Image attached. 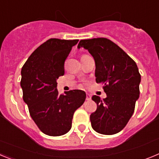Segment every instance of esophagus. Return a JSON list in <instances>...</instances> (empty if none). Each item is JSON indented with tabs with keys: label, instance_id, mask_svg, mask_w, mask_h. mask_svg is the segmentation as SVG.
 Here are the masks:
<instances>
[{
	"label": "esophagus",
	"instance_id": "obj_1",
	"mask_svg": "<svg viewBox=\"0 0 159 159\" xmlns=\"http://www.w3.org/2000/svg\"><path fill=\"white\" fill-rule=\"evenodd\" d=\"M91 99H92V97H91V95H90L89 94H87L86 100H91Z\"/></svg>",
	"mask_w": 159,
	"mask_h": 159
}]
</instances>
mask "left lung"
I'll return each mask as SVG.
<instances>
[{"instance_id": "8db88e82", "label": "left lung", "mask_w": 159, "mask_h": 159, "mask_svg": "<svg viewBox=\"0 0 159 159\" xmlns=\"http://www.w3.org/2000/svg\"><path fill=\"white\" fill-rule=\"evenodd\" d=\"M87 49L95 62V80L103 85L107 97L93 95L97 109L90 116L92 127L102 134L121 131L134 111L139 97L141 75L137 64L121 48L107 38L81 40L78 48Z\"/></svg>"}]
</instances>
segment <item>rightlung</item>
I'll return each mask as SVG.
<instances>
[{
    "mask_svg": "<svg viewBox=\"0 0 159 159\" xmlns=\"http://www.w3.org/2000/svg\"><path fill=\"white\" fill-rule=\"evenodd\" d=\"M78 41L49 39L31 54L21 69L24 101L39 129L49 136L69 131L74 112L86 99L81 90L60 95L57 88V80L64 74L65 60Z\"/></svg>",
    "mask_w": 159,
    "mask_h": 159,
    "instance_id": "right-lung-1",
    "label": "right lung"
}]
</instances>
